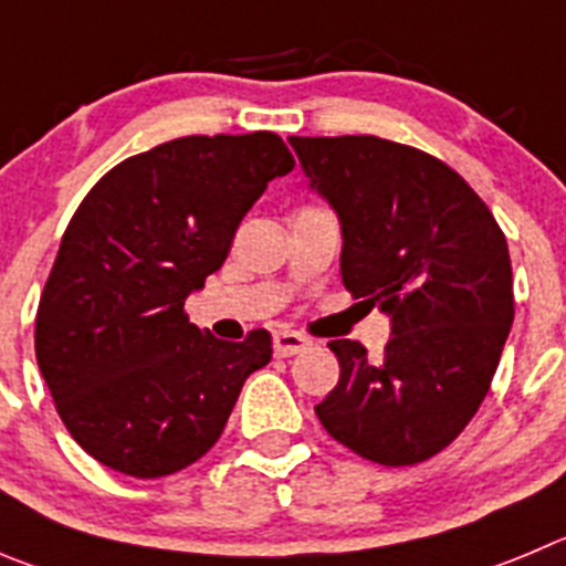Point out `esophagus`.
<instances>
[{
	"label": "esophagus",
	"instance_id": "esophagus-1",
	"mask_svg": "<svg viewBox=\"0 0 566 566\" xmlns=\"http://www.w3.org/2000/svg\"><path fill=\"white\" fill-rule=\"evenodd\" d=\"M310 346H313V340L298 335V332H276V335H273V352H276V357L301 355V352H307Z\"/></svg>",
	"mask_w": 566,
	"mask_h": 566
}]
</instances>
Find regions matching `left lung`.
I'll list each match as a JSON object with an SVG mask.
<instances>
[{"label": "left lung", "instance_id": "left-lung-1", "mask_svg": "<svg viewBox=\"0 0 566 566\" xmlns=\"http://www.w3.org/2000/svg\"><path fill=\"white\" fill-rule=\"evenodd\" d=\"M343 231L340 276L390 318L385 355L332 340L340 379L315 405L335 441L382 467L450 447L478 413L514 324L503 229L436 156L379 136H290Z\"/></svg>", "mask_w": 566, "mask_h": 566}]
</instances>
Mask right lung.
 <instances>
[{
  "mask_svg": "<svg viewBox=\"0 0 566 566\" xmlns=\"http://www.w3.org/2000/svg\"><path fill=\"white\" fill-rule=\"evenodd\" d=\"M293 167L271 130L184 136L116 164L77 206L39 301L35 360L94 461L153 480L218 443L248 374L271 363V335L218 340L184 301Z\"/></svg>",
  "mask_w": 566,
  "mask_h": 566,
  "instance_id": "add662e5",
  "label": "right lung"
}]
</instances>
